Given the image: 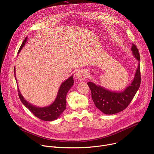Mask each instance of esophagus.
<instances>
[{
  "instance_id": "esophagus-1",
  "label": "esophagus",
  "mask_w": 154,
  "mask_h": 154,
  "mask_svg": "<svg viewBox=\"0 0 154 154\" xmlns=\"http://www.w3.org/2000/svg\"><path fill=\"white\" fill-rule=\"evenodd\" d=\"M76 77L78 80L83 81L86 78V72L85 71L80 70L76 73Z\"/></svg>"
}]
</instances>
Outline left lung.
Listing matches in <instances>:
<instances>
[{
    "instance_id": "8db88e82",
    "label": "left lung",
    "mask_w": 154,
    "mask_h": 154,
    "mask_svg": "<svg viewBox=\"0 0 154 154\" xmlns=\"http://www.w3.org/2000/svg\"><path fill=\"white\" fill-rule=\"evenodd\" d=\"M131 51L138 61V68L132 82L124 90L113 91L91 82L87 83L91 90L92 99L96 106L105 115H113L123 111L128 106L139 89L141 84L140 56L137 46L134 44Z\"/></svg>"
}]
</instances>
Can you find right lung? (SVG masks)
Instances as JSON below:
<instances>
[{
    "instance_id": "obj_1",
    "label": "right lung",
    "mask_w": 154,
    "mask_h": 154,
    "mask_svg": "<svg viewBox=\"0 0 154 154\" xmlns=\"http://www.w3.org/2000/svg\"><path fill=\"white\" fill-rule=\"evenodd\" d=\"M27 41V37H26L22 44L19 51L18 54L20 52L23 48L25 46ZM16 69L14 67V77L16 81ZM74 85V79L73 75L69 77L66 80H65L59 88L58 91L57 93V96L55 101L49 106L44 107H38L35 105L30 103L27 102L24 97L22 96L19 89L18 88V94L20 101L24 104V105L27 107L29 110L37 118L45 121H54L61 115V114L64 112L66 106V95L71 89V88Z\"/></svg>"
}]
</instances>
